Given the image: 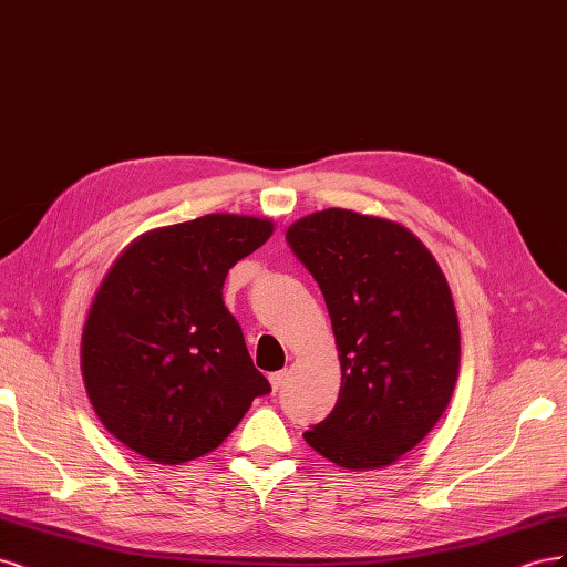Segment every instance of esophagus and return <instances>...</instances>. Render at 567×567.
Masks as SVG:
<instances>
[{"label":"esophagus","mask_w":567,"mask_h":567,"mask_svg":"<svg viewBox=\"0 0 567 567\" xmlns=\"http://www.w3.org/2000/svg\"><path fill=\"white\" fill-rule=\"evenodd\" d=\"M286 375H288L286 371H277V373L269 375V383H271V390H274V392L281 390V385L286 383Z\"/></svg>","instance_id":"1"}]
</instances>
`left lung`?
Returning a JSON list of instances; mask_svg holds the SVG:
<instances>
[{"label": "left lung", "mask_w": 567, "mask_h": 567, "mask_svg": "<svg viewBox=\"0 0 567 567\" xmlns=\"http://www.w3.org/2000/svg\"><path fill=\"white\" fill-rule=\"evenodd\" d=\"M286 241L319 284L340 357L333 411L302 433L342 468H381L431 433L458 375L452 290L435 257L394 221L329 208Z\"/></svg>", "instance_id": "obj_1"}]
</instances>
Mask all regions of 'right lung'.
<instances>
[{"mask_svg": "<svg viewBox=\"0 0 567 567\" xmlns=\"http://www.w3.org/2000/svg\"><path fill=\"white\" fill-rule=\"evenodd\" d=\"M271 231L269 219L205 215L136 238L106 274L82 331V379L132 452L198 458L271 392L221 300L229 269Z\"/></svg>", "mask_w": 567, "mask_h": 567, "instance_id": "right-lung-1", "label": "right lung"}]
</instances>
